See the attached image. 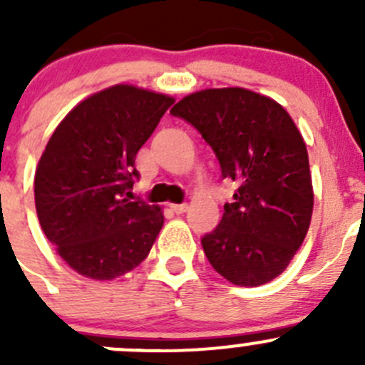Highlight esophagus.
<instances>
[{"mask_svg":"<svg viewBox=\"0 0 365 365\" xmlns=\"http://www.w3.org/2000/svg\"><path fill=\"white\" fill-rule=\"evenodd\" d=\"M187 208H189V205L187 203H182V205H171V210L175 213H183L187 212Z\"/></svg>","mask_w":365,"mask_h":365,"instance_id":"34e87169","label":"esophagus"}]
</instances>
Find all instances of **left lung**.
Here are the masks:
<instances>
[{
	"instance_id": "left-lung-1",
	"label": "left lung",
	"mask_w": 365,
	"mask_h": 365,
	"mask_svg": "<svg viewBox=\"0 0 365 365\" xmlns=\"http://www.w3.org/2000/svg\"><path fill=\"white\" fill-rule=\"evenodd\" d=\"M171 114L203 135L224 178L238 183L219 226L201 238L210 264L237 286L275 279L304 242L314 203L295 121L281 104L245 88L196 91Z\"/></svg>"
}]
</instances>
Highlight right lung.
<instances>
[{
    "label": "right lung",
    "instance_id": "add662e5",
    "mask_svg": "<svg viewBox=\"0 0 365 365\" xmlns=\"http://www.w3.org/2000/svg\"><path fill=\"white\" fill-rule=\"evenodd\" d=\"M173 102L116 84L77 104L51 135L35 173L36 215L77 274L109 281L148 256L164 215L128 190L135 155Z\"/></svg>",
    "mask_w": 365,
    "mask_h": 365
}]
</instances>
